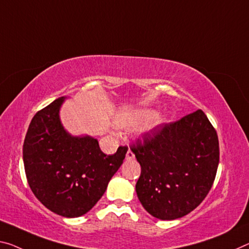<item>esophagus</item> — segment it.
Masks as SVG:
<instances>
[{
  "label": "esophagus",
  "mask_w": 249,
  "mask_h": 249,
  "mask_svg": "<svg viewBox=\"0 0 249 249\" xmlns=\"http://www.w3.org/2000/svg\"><path fill=\"white\" fill-rule=\"evenodd\" d=\"M135 155H134V153L131 151V149H128L127 153H126V160H133Z\"/></svg>",
  "instance_id": "obj_1"
}]
</instances>
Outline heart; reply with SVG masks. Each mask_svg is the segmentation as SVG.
I'll return each instance as SVG.
<instances>
[{
    "label": "heart",
    "instance_id": "b5f03b06",
    "mask_svg": "<svg viewBox=\"0 0 249 249\" xmlns=\"http://www.w3.org/2000/svg\"><path fill=\"white\" fill-rule=\"evenodd\" d=\"M156 117V112L154 109H137L133 112L122 114L118 116L117 123L123 127H134L142 124L147 123V122L154 120Z\"/></svg>",
    "mask_w": 249,
    "mask_h": 249
}]
</instances>
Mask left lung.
<instances>
[{
    "instance_id": "1",
    "label": "left lung",
    "mask_w": 249,
    "mask_h": 249,
    "mask_svg": "<svg viewBox=\"0 0 249 249\" xmlns=\"http://www.w3.org/2000/svg\"><path fill=\"white\" fill-rule=\"evenodd\" d=\"M131 149L141 165L137 197L156 218L173 220L187 215L211 191L219 144L202 109L144 133Z\"/></svg>"
}]
</instances>
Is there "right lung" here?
Listing matches in <instances>:
<instances>
[{"label":"right lung","instance_id":"1","mask_svg":"<svg viewBox=\"0 0 249 249\" xmlns=\"http://www.w3.org/2000/svg\"><path fill=\"white\" fill-rule=\"evenodd\" d=\"M60 97L35 114L23 144L25 174L35 197L55 214L82 216L92 210L121 167L127 146L113 155L96 139L72 136L60 120Z\"/></svg>","mask_w":249,"mask_h":249}]
</instances>
